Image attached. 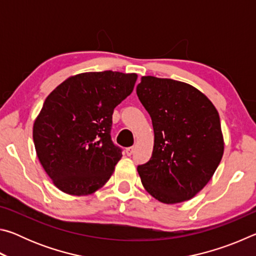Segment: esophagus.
Here are the masks:
<instances>
[{
	"label": "esophagus",
	"instance_id": "obj_1",
	"mask_svg": "<svg viewBox=\"0 0 256 256\" xmlns=\"http://www.w3.org/2000/svg\"><path fill=\"white\" fill-rule=\"evenodd\" d=\"M125 152H126L128 156L133 154V152H134V146H130V148H126V150H125Z\"/></svg>",
	"mask_w": 256,
	"mask_h": 256
}]
</instances>
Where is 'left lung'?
Returning <instances> with one entry per match:
<instances>
[{
    "label": "left lung",
    "mask_w": 256,
    "mask_h": 256,
    "mask_svg": "<svg viewBox=\"0 0 256 256\" xmlns=\"http://www.w3.org/2000/svg\"><path fill=\"white\" fill-rule=\"evenodd\" d=\"M136 94L154 132L152 156L138 166L142 185L162 203L188 201L209 183L222 162L219 112L204 94L182 81L142 76Z\"/></svg>",
    "instance_id": "8db88e82"
}]
</instances>
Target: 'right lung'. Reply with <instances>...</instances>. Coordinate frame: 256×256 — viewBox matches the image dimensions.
<instances>
[{
  "label": "right lung",
  "instance_id": "add662e5",
  "mask_svg": "<svg viewBox=\"0 0 256 256\" xmlns=\"http://www.w3.org/2000/svg\"><path fill=\"white\" fill-rule=\"evenodd\" d=\"M136 73L84 72L58 84L34 120L37 157L53 184L70 196L102 188L122 158L110 140L114 108L133 92Z\"/></svg>",
  "mask_w": 256,
  "mask_h": 256
}]
</instances>
